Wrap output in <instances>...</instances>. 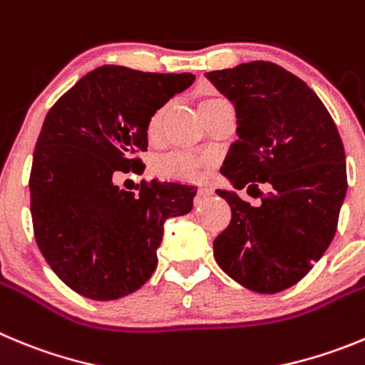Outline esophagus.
Wrapping results in <instances>:
<instances>
[{
    "label": "esophagus",
    "instance_id": "34e87169",
    "mask_svg": "<svg viewBox=\"0 0 365 365\" xmlns=\"http://www.w3.org/2000/svg\"><path fill=\"white\" fill-rule=\"evenodd\" d=\"M212 195V190L210 188H205V186H200L199 190H197V195H195V205H200L202 200L206 199V197Z\"/></svg>",
    "mask_w": 365,
    "mask_h": 365
}]
</instances>
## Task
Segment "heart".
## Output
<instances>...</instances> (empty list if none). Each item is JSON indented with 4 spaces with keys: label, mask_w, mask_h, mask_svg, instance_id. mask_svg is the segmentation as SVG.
I'll return each mask as SVG.
<instances>
[{
    "label": "heart",
    "mask_w": 365,
    "mask_h": 365,
    "mask_svg": "<svg viewBox=\"0 0 365 365\" xmlns=\"http://www.w3.org/2000/svg\"><path fill=\"white\" fill-rule=\"evenodd\" d=\"M224 101L220 98H210L200 101L199 110L200 113H205L206 110L212 108L217 103ZM170 112V105H163L152 113L150 117L148 126H146V135H148L150 143H157L163 135V128H165L166 115ZM213 166V159L210 155H197V153L188 152H175L168 153V155L160 157L155 165V173L165 180H173V182H193L206 175L210 168Z\"/></svg>",
    "instance_id": "heart-1"
}]
</instances>
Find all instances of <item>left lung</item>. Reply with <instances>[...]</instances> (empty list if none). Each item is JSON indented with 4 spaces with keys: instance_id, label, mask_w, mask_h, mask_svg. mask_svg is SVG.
<instances>
[{
    "instance_id": "8db88e82",
    "label": "left lung",
    "mask_w": 365,
    "mask_h": 365,
    "mask_svg": "<svg viewBox=\"0 0 365 365\" xmlns=\"http://www.w3.org/2000/svg\"><path fill=\"white\" fill-rule=\"evenodd\" d=\"M206 78L235 106L237 135L220 173L258 190L260 206L217 190L232 220L213 240L217 264L240 286L279 293L309 273L339 226L346 153L333 117L300 78L269 61L213 70Z\"/></svg>"
}]
</instances>
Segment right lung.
<instances>
[{
    "mask_svg": "<svg viewBox=\"0 0 365 365\" xmlns=\"http://www.w3.org/2000/svg\"><path fill=\"white\" fill-rule=\"evenodd\" d=\"M192 73H153L105 65L88 72L48 110L30 170L34 237L53 273L79 295L115 300L152 277L163 226L192 210L195 190L141 182L150 117L193 83Z\"/></svg>",
    "mask_w": 365,
    "mask_h": 365,
    "instance_id": "1",
    "label": "right lung"
}]
</instances>
